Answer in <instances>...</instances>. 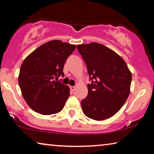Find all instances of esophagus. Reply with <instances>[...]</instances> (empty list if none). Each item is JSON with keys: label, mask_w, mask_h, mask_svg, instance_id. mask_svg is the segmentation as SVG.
Listing matches in <instances>:
<instances>
[{"label": "esophagus", "mask_w": 154, "mask_h": 154, "mask_svg": "<svg viewBox=\"0 0 154 154\" xmlns=\"http://www.w3.org/2000/svg\"><path fill=\"white\" fill-rule=\"evenodd\" d=\"M70 89H71V91H74L75 89V86H70Z\"/></svg>", "instance_id": "1"}]
</instances>
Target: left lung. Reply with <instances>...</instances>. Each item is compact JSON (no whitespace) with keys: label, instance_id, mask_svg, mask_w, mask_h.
<instances>
[{"label":"left lung","instance_id":"8db88e82","mask_svg":"<svg viewBox=\"0 0 154 154\" xmlns=\"http://www.w3.org/2000/svg\"><path fill=\"white\" fill-rule=\"evenodd\" d=\"M88 68V94L81 102L85 116L100 121L118 113L130 92L132 73L121 56L98 43L77 46Z\"/></svg>","mask_w":154,"mask_h":154}]
</instances>
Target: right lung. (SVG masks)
<instances>
[{
  "label": "right lung",
  "mask_w": 154,
  "mask_h": 154,
  "mask_svg": "<svg viewBox=\"0 0 154 154\" xmlns=\"http://www.w3.org/2000/svg\"><path fill=\"white\" fill-rule=\"evenodd\" d=\"M76 46L54 40L29 54L21 65L18 83L23 97L36 113L51 115L63 109L70 95L69 87L58 80Z\"/></svg>",
  "instance_id": "1"
}]
</instances>
